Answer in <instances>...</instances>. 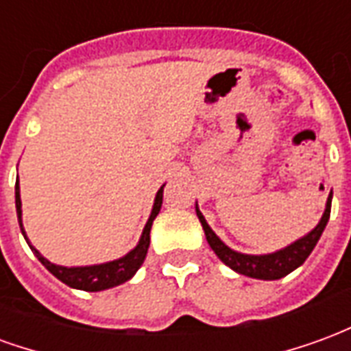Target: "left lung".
<instances>
[{
    "instance_id": "1",
    "label": "left lung",
    "mask_w": 351,
    "mask_h": 351,
    "mask_svg": "<svg viewBox=\"0 0 351 351\" xmlns=\"http://www.w3.org/2000/svg\"><path fill=\"white\" fill-rule=\"evenodd\" d=\"M331 199L332 191L329 193V197H327V205H325V213L322 216V220H319V223L310 233H306L299 241H295L293 244H289V246L282 248V250L272 252V254H263V256H250V254H241V252L231 250L228 244L221 243L220 237L216 235L213 229H210V226L206 223L205 216L201 214L199 206H195V213H197L201 226L205 229L206 243L210 244L214 254L223 263L228 265V267H231L239 274L250 276V278L278 280L284 278L291 271H295L297 267H301L304 263V259L312 254L314 246H316L319 237L324 233L327 221H329V216H331Z\"/></svg>"
}]
</instances>
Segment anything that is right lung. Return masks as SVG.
<instances>
[{
  "label": "right lung",
  "instance_id": "add662e5",
  "mask_svg": "<svg viewBox=\"0 0 351 351\" xmlns=\"http://www.w3.org/2000/svg\"><path fill=\"white\" fill-rule=\"evenodd\" d=\"M165 186V184H163ZM163 186H161L158 193H156V199H154L152 213H150V218L146 221L145 229H143V235L138 239V244L131 252H128L123 258L114 259V261H107V263L99 265H86V267H62V265L50 263L49 259L43 258L37 248H34L29 241H27L26 231H24V226H22V201H20V186L19 180H16V186H14V203H16V216H19L20 231L22 235L29 244V248L34 252L37 259L41 261L47 269H49L58 280H62L64 284H67L69 287H75V289H82V291H103V289H108V287L120 286L138 271V267L143 265L146 258V252H148V246H150V229H152V221L156 220V216L160 214L161 203H163Z\"/></svg>",
  "mask_w": 351,
  "mask_h": 351
}]
</instances>
